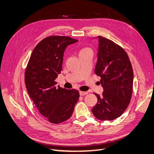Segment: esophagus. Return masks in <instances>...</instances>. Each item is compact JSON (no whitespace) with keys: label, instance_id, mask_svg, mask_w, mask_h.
Returning <instances> with one entry per match:
<instances>
[{"label":"esophagus","instance_id":"34e87169","mask_svg":"<svg viewBox=\"0 0 154 154\" xmlns=\"http://www.w3.org/2000/svg\"><path fill=\"white\" fill-rule=\"evenodd\" d=\"M87 94H88L87 91H79V95H80L81 96H84V95H86Z\"/></svg>","mask_w":154,"mask_h":154}]
</instances>
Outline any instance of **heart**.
Returning a JSON list of instances; mask_svg holds the SVG:
<instances>
[{
	"mask_svg": "<svg viewBox=\"0 0 154 154\" xmlns=\"http://www.w3.org/2000/svg\"><path fill=\"white\" fill-rule=\"evenodd\" d=\"M92 52L91 49L90 48H88V47H84V48H82L80 51H79V55H82V54H86L87 52Z\"/></svg>",
	"mask_w": 154,
	"mask_h": 154,
	"instance_id": "b5f03b06",
	"label": "heart"
}]
</instances>
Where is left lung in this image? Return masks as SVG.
Returning <instances> with one entry per match:
<instances>
[{"label":"left lung","instance_id":"8db88e82","mask_svg":"<svg viewBox=\"0 0 154 154\" xmlns=\"http://www.w3.org/2000/svg\"><path fill=\"white\" fill-rule=\"evenodd\" d=\"M98 47L95 72L101 77L102 95L94 94L97 103L92 113L101 121L120 117L130 102L133 91V71L123 48L103 36H97Z\"/></svg>","mask_w":154,"mask_h":154}]
</instances>
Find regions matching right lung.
I'll return each mask as SVG.
<instances>
[{"mask_svg": "<svg viewBox=\"0 0 154 154\" xmlns=\"http://www.w3.org/2000/svg\"><path fill=\"white\" fill-rule=\"evenodd\" d=\"M78 40L69 36H51L33 49L25 71L27 91L40 113L54 124L71 118L79 94L67 90L55 82L63 69L66 47Z\"/></svg>", "mask_w": 154, "mask_h": 154, "instance_id": "right-lung-1", "label": "right lung"}]
</instances>
